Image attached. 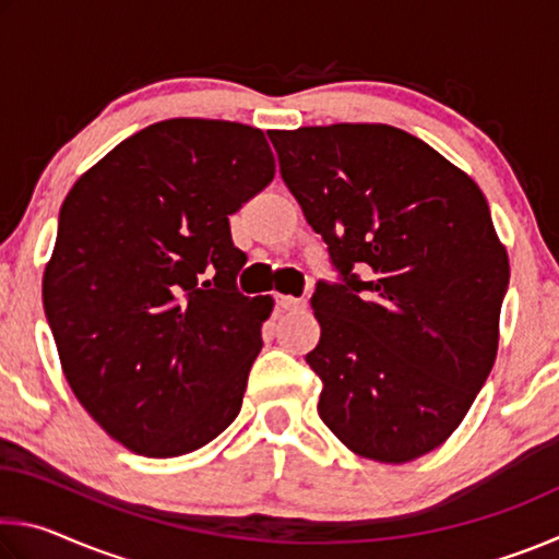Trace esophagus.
<instances>
[{
  "label": "esophagus",
  "mask_w": 559,
  "mask_h": 559,
  "mask_svg": "<svg viewBox=\"0 0 559 559\" xmlns=\"http://www.w3.org/2000/svg\"><path fill=\"white\" fill-rule=\"evenodd\" d=\"M276 302H278V308L281 310H298V308H306V300H300V298H293V296H276Z\"/></svg>",
  "instance_id": "esophagus-1"
}]
</instances>
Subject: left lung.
I'll use <instances>...</instances> for the list:
<instances>
[{
    "label": "left lung",
    "instance_id": "obj_1",
    "mask_svg": "<svg viewBox=\"0 0 559 559\" xmlns=\"http://www.w3.org/2000/svg\"><path fill=\"white\" fill-rule=\"evenodd\" d=\"M269 138L343 276L320 281L310 300L320 419L357 456L419 459L456 431L496 362L510 269L486 197L424 140L382 122Z\"/></svg>",
    "mask_w": 559,
    "mask_h": 559
}]
</instances>
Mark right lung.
I'll return each instance as SVG.
<instances>
[{"label":"right lung","mask_w":559,"mask_h":559,"mask_svg":"<svg viewBox=\"0 0 559 559\" xmlns=\"http://www.w3.org/2000/svg\"><path fill=\"white\" fill-rule=\"evenodd\" d=\"M276 175L259 128L173 118L71 187L44 310L75 400L122 447L173 459L241 409L273 298L241 296L229 214Z\"/></svg>","instance_id":"right-lung-1"}]
</instances>
